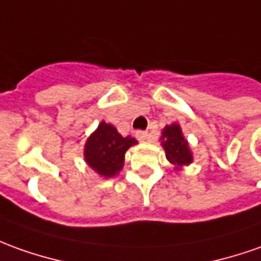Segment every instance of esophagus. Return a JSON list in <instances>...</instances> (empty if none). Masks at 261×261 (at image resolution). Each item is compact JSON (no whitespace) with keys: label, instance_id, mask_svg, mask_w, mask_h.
Masks as SVG:
<instances>
[{"label":"esophagus","instance_id":"obj_1","mask_svg":"<svg viewBox=\"0 0 261 261\" xmlns=\"http://www.w3.org/2000/svg\"><path fill=\"white\" fill-rule=\"evenodd\" d=\"M135 136H136V139H138V141L143 142L148 139L149 134L146 132V130H136V132H135Z\"/></svg>","mask_w":261,"mask_h":261}]
</instances>
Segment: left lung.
<instances>
[{
  "label": "left lung",
  "instance_id": "1",
  "mask_svg": "<svg viewBox=\"0 0 261 261\" xmlns=\"http://www.w3.org/2000/svg\"><path fill=\"white\" fill-rule=\"evenodd\" d=\"M161 141L166 159L175 166L176 170H180L183 166H188L193 162V154L179 123L166 125L162 130Z\"/></svg>",
  "mask_w": 261,
  "mask_h": 261
}]
</instances>
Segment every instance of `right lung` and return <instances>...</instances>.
Here are the masks:
<instances>
[{
	"instance_id": "right-lung-1",
	"label": "right lung",
	"mask_w": 261,
	"mask_h": 261,
	"mask_svg": "<svg viewBox=\"0 0 261 261\" xmlns=\"http://www.w3.org/2000/svg\"><path fill=\"white\" fill-rule=\"evenodd\" d=\"M136 143L138 141L135 138H123L116 127L102 120L86 141L84 149L85 162L98 175L113 177L123 168L127 149Z\"/></svg>"
}]
</instances>
